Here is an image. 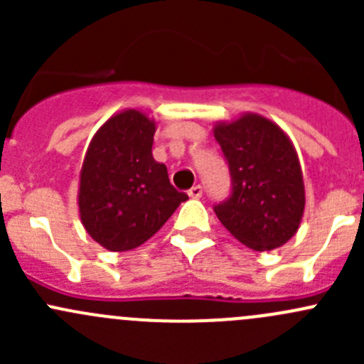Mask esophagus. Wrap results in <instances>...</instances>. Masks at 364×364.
<instances>
[{
	"label": "esophagus",
	"instance_id": "1",
	"mask_svg": "<svg viewBox=\"0 0 364 364\" xmlns=\"http://www.w3.org/2000/svg\"><path fill=\"white\" fill-rule=\"evenodd\" d=\"M203 192H204L203 186L196 185V186H192V188L188 190V196L192 197V199H200V197H203Z\"/></svg>",
	"mask_w": 364,
	"mask_h": 364
}]
</instances>
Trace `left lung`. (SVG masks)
<instances>
[{
    "label": "left lung",
    "instance_id": "obj_1",
    "mask_svg": "<svg viewBox=\"0 0 364 364\" xmlns=\"http://www.w3.org/2000/svg\"><path fill=\"white\" fill-rule=\"evenodd\" d=\"M232 178V193L215 205L222 225L257 252L287 243L304 213V183L289 135L274 121L247 112L213 128Z\"/></svg>",
    "mask_w": 364,
    "mask_h": 364
}]
</instances>
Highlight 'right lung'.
<instances>
[{"label": "right lung", "instance_id": "obj_1", "mask_svg": "<svg viewBox=\"0 0 364 364\" xmlns=\"http://www.w3.org/2000/svg\"><path fill=\"white\" fill-rule=\"evenodd\" d=\"M155 119L127 109L109 117L87 146L79 178V216L86 232L111 252L141 247L188 196L153 159Z\"/></svg>", "mask_w": 364, "mask_h": 364}]
</instances>
